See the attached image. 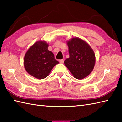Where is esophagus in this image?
<instances>
[{
	"mask_svg": "<svg viewBox=\"0 0 122 122\" xmlns=\"http://www.w3.org/2000/svg\"><path fill=\"white\" fill-rule=\"evenodd\" d=\"M59 62L60 63H64V60L63 59H61V60H59Z\"/></svg>",
	"mask_w": 122,
	"mask_h": 122,
	"instance_id": "esophagus-1",
	"label": "esophagus"
}]
</instances>
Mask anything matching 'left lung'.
Instances as JSON below:
<instances>
[{"label": "left lung", "mask_w": 122, "mask_h": 122, "mask_svg": "<svg viewBox=\"0 0 122 122\" xmlns=\"http://www.w3.org/2000/svg\"><path fill=\"white\" fill-rule=\"evenodd\" d=\"M69 58L64 64L73 76L81 80L91 73L95 64V56L92 48L86 41L78 37L66 41Z\"/></svg>", "instance_id": "left-lung-1"}]
</instances>
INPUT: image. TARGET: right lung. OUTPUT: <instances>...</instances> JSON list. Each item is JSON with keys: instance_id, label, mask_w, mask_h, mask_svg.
Masks as SVG:
<instances>
[{"instance_id": "1", "label": "right lung", "mask_w": 122, "mask_h": 122, "mask_svg": "<svg viewBox=\"0 0 122 122\" xmlns=\"http://www.w3.org/2000/svg\"><path fill=\"white\" fill-rule=\"evenodd\" d=\"M49 44L44 40L35 42L28 49L24 60V67L28 73L38 79H43L50 73L54 66L59 62L48 50Z\"/></svg>"}]
</instances>
